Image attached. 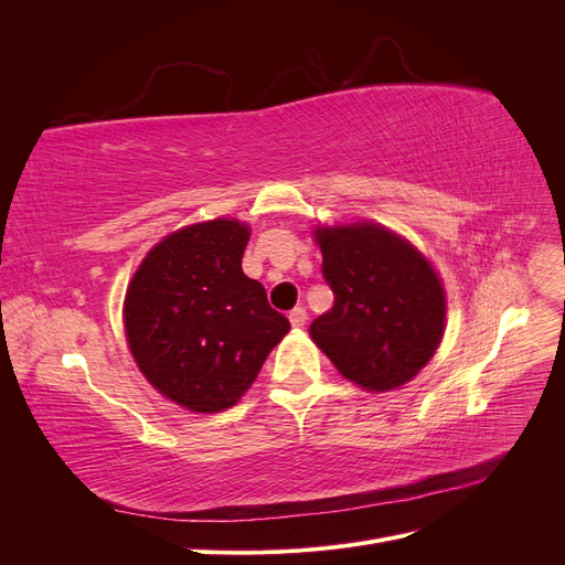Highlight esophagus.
Segmentation results:
<instances>
[{
    "mask_svg": "<svg viewBox=\"0 0 565 565\" xmlns=\"http://www.w3.org/2000/svg\"><path fill=\"white\" fill-rule=\"evenodd\" d=\"M306 320H309V313H306V309H301V306L289 311V322H292V328H303Z\"/></svg>",
    "mask_w": 565,
    "mask_h": 565,
    "instance_id": "1",
    "label": "esophagus"
}]
</instances>
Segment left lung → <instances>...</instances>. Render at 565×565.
<instances>
[{
    "label": "left lung",
    "instance_id": "obj_1",
    "mask_svg": "<svg viewBox=\"0 0 565 565\" xmlns=\"http://www.w3.org/2000/svg\"><path fill=\"white\" fill-rule=\"evenodd\" d=\"M322 278L334 306L311 337L347 380L367 391L409 382L436 353L446 295L429 262L374 224L320 228Z\"/></svg>",
    "mask_w": 565,
    "mask_h": 565
}]
</instances>
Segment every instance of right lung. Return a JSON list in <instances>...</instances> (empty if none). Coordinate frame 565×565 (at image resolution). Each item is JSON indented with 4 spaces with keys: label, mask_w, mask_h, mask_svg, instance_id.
<instances>
[{
    "label": "right lung",
    "mask_w": 565,
    "mask_h": 565,
    "mask_svg": "<svg viewBox=\"0 0 565 565\" xmlns=\"http://www.w3.org/2000/svg\"><path fill=\"white\" fill-rule=\"evenodd\" d=\"M249 228L228 218L172 233L127 289L125 328L136 365L193 413L237 403L289 332L262 282L243 273Z\"/></svg>",
    "instance_id": "add662e5"
}]
</instances>
